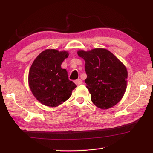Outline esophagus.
Here are the masks:
<instances>
[{
    "instance_id": "esophagus-1",
    "label": "esophagus",
    "mask_w": 153,
    "mask_h": 153,
    "mask_svg": "<svg viewBox=\"0 0 153 153\" xmlns=\"http://www.w3.org/2000/svg\"><path fill=\"white\" fill-rule=\"evenodd\" d=\"M75 83H76V85H77V86H78V85L82 84V83H83V82H82V79H77V80H76V81H75Z\"/></svg>"
}]
</instances>
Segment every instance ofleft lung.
Instances as JSON below:
<instances>
[{"label":"left lung","instance_id":"1","mask_svg":"<svg viewBox=\"0 0 153 153\" xmlns=\"http://www.w3.org/2000/svg\"><path fill=\"white\" fill-rule=\"evenodd\" d=\"M77 55L86 62L85 83L92 102L101 109L117 105L127 88L128 71L123 63L105 48L79 50Z\"/></svg>","mask_w":153,"mask_h":153}]
</instances>
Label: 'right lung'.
I'll use <instances>...</instances> for the list:
<instances>
[{"mask_svg":"<svg viewBox=\"0 0 153 153\" xmlns=\"http://www.w3.org/2000/svg\"><path fill=\"white\" fill-rule=\"evenodd\" d=\"M67 51L46 49L33 61L28 75V83L33 95L40 103L57 107L71 97L77 86L70 81L61 64L68 57Z\"/></svg>","mask_w":153,"mask_h":153,"instance_id":"right-lung-1","label":"right lung"}]
</instances>
